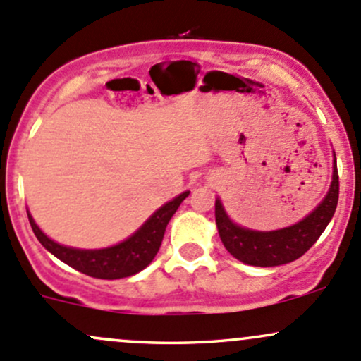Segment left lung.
Returning <instances> with one entry per match:
<instances>
[{
	"label": "left lung",
	"mask_w": 361,
	"mask_h": 361,
	"mask_svg": "<svg viewBox=\"0 0 361 361\" xmlns=\"http://www.w3.org/2000/svg\"><path fill=\"white\" fill-rule=\"evenodd\" d=\"M339 200V174L334 164L331 190L310 216L283 230L254 231L230 221L221 202L216 200V225L223 245L233 257L252 267H280L295 261L318 240L336 212Z\"/></svg>",
	"instance_id": "left-lung-1"
}]
</instances>
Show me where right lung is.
Here are the masks:
<instances>
[{"label":"right lung","mask_w":361,"mask_h":361,"mask_svg":"<svg viewBox=\"0 0 361 361\" xmlns=\"http://www.w3.org/2000/svg\"><path fill=\"white\" fill-rule=\"evenodd\" d=\"M188 193L190 192H183L176 199L162 206L161 209L155 211L147 219L145 225L136 231L135 235H131L128 240L121 242V244L114 245V247L100 250H81L56 244V242H53L51 238H48L43 231L37 228L34 219L29 214L27 216L37 240L43 244L44 249L50 250L53 256H56L60 261L69 264L74 270L93 276V279L116 280L135 275V273L142 271L143 268L149 267L155 254H157L159 247H161L169 219L173 218L180 204L187 199Z\"/></svg>","instance_id":"right-lung-1"}]
</instances>
